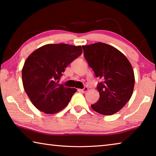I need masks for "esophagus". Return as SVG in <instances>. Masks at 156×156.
<instances>
[{
	"mask_svg": "<svg viewBox=\"0 0 156 156\" xmlns=\"http://www.w3.org/2000/svg\"><path fill=\"white\" fill-rule=\"evenodd\" d=\"M89 90V89H88V87H84V89H78V91H81V92H83V93H85L86 91H87Z\"/></svg>",
	"mask_w": 156,
	"mask_h": 156,
	"instance_id": "1",
	"label": "esophagus"
}]
</instances>
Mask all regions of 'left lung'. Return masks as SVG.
I'll use <instances>...</instances> for the list:
<instances>
[{"label": "left lung", "instance_id": "8db88e82", "mask_svg": "<svg viewBox=\"0 0 156 156\" xmlns=\"http://www.w3.org/2000/svg\"><path fill=\"white\" fill-rule=\"evenodd\" d=\"M84 56L97 78L100 98L91 105L95 112L113 115L125 106L133 94L135 77L130 62L122 52L103 43L83 46Z\"/></svg>", "mask_w": 156, "mask_h": 156}]
</instances>
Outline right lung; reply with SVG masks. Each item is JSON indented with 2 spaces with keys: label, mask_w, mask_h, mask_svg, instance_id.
<instances>
[{
  "label": "right lung",
  "mask_w": 156,
  "mask_h": 156,
  "mask_svg": "<svg viewBox=\"0 0 156 156\" xmlns=\"http://www.w3.org/2000/svg\"><path fill=\"white\" fill-rule=\"evenodd\" d=\"M82 53L80 45L48 44L26 59L22 69L23 87L38 110L54 114L69 104L76 89L65 87L59 80L67 65Z\"/></svg>",
  "instance_id": "obj_1"
}]
</instances>
